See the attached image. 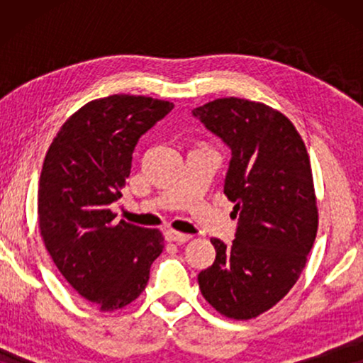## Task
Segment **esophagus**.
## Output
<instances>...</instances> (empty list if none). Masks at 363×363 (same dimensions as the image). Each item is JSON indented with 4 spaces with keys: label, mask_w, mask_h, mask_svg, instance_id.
Instances as JSON below:
<instances>
[{
    "label": "esophagus",
    "mask_w": 363,
    "mask_h": 363,
    "mask_svg": "<svg viewBox=\"0 0 363 363\" xmlns=\"http://www.w3.org/2000/svg\"><path fill=\"white\" fill-rule=\"evenodd\" d=\"M165 238L167 241H172V242H178V245H182V242H186L191 240L190 235H183V233H178V231H167L165 233Z\"/></svg>",
    "instance_id": "1"
}]
</instances>
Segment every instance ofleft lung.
Returning a JSON list of instances; mask_svg holds the SVG:
<instances>
[{
    "mask_svg": "<svg viewBox=\"0 0 363 363\" xmlns=\"http://www.w3.org/2000/svg\"><path fill=\"white\" fill-rule=\"evenodd\" d=\"M193 116L231 148L225 195L238 216L230 246L211 240L216 259L198 284L220 314L255 319L292 289L315 241L309 155L289 118L261 102L216 99Z\"/></svg>",
    "mask_w": 363,
    "mask_h": 363,
    "instance_id": "8db88e82",
    "label": "left lung"
}]
</instances>
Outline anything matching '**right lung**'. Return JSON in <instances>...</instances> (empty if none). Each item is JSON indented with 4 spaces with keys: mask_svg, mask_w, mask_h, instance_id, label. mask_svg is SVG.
<instances>
[{
    "mask_svg": "<svg viewBox=\"0 0 363 363\" xmlns=\"http://www.w3.org/2000/svg\"><path fill=\"white\" fill-rule=\"evenodd\" d=\"M173 108L145 96L96 99L64 122L43 163L38 220L44 246L66 281L99 309L117 311L145 289L163 236L121 220L122 196L143 133Z\"/></svg>",
    "mask_w": 363,
    "mask_h": 363,
    "instance_id": "obj_1",
    "label": "right lung"
}]
</instances>
